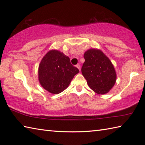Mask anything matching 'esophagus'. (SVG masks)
<instances>
[{"mask_svg": "<svg viewBox=\"0 0 145 145\" xmlns=\"http://www.w3.org/2000/svg\"><path fill=\"white\" fill-rule=\"evenodd\" d=\"M76 67L77 68V69H78L80 71V65L79 64H77V65H76Z\"/></svg>", "mask_w": 145, "mask_h": 145, "instance_id": "34e87169", "label": "esophagus"}]
</instances>
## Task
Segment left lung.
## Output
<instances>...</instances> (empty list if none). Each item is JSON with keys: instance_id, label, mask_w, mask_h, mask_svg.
<instances>
[{"instance_id": "left-lung-1", "label": "left lung", "mask_w": 145, "mask_h": 145, "mask_svg": "<svg viewBox=\"0 0 145 145\" xmlns=\"http://www.w3.org/2000/svg\"><path fill=\"white\" fill-rule=\"evenodd\" d=\"M82 73L92 90L98 94L108 93L115 84L116 75L110 59L102 52L90 49L84 54Z\"/></svg>"}]
</instances>
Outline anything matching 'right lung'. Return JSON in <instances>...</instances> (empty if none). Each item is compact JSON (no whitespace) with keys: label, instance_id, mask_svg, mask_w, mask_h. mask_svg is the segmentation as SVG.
<instances>
[{"label":"right lung","instance_id":"obj_1","mask_svg":"<svg viewBox=\"0 0 145 145\" xmlns=\"http://www.w3.org/2000/svg\"><path fill=\"white\" fill-rule=\"evenodd\" d=\"M79 70L70 63L69 57L60 51H49L39 67V80L42 87L53 94L62 92Z\"/></svg>","mask_w":145,"mask_h":145}]
</instances>
